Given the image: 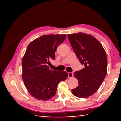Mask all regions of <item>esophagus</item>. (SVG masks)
<instances>
[{
  "label": "esophagus",
  "mask_w": 121,
  "mask_h": 121,
  "mask_svg": "<svg viewBox=\"0 0 121 121\" xmlns=\"http://www.w3.org/2000/svg\"><path fill=\"white\" fill-rule=\"evenodd\" d=\"M73 73H68V78L73 77Z\"/></svg>",
  "instance_id": "1"
}]
</instances>
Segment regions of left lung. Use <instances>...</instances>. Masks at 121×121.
I'll return each instance as SVG.
<instances>
[{
	"label": "left lung",
	"mask_w": 121,
	"mask_h": 121,
	"mask_svg": "<svg viewBox=\"0 0 121 121\" xmlns=\"http://www.w3.org/2000/svg\"><path fill=\"white\" fill-rule=\"evenodd\" d=\"M73 51L84 68L75 71L78 86L71 90L78 98H87L99 89L107 74V58L101 44L91 35L82 32L68 34Z\"/></svg>",
	"instance_id": "1"
}]
</instances>
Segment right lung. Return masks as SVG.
Returning a JSON list of instances; mask_svg holds the SVG:
<instances>
[{
    "instance_id": "right-lung-1",
    "label": "right lung",
    "mask_w": 121,
    "mask_h": 121,
    "mask_svg": "<svg viewBox=\"0 0 121 121\" xmlns=\"http://www.w3.org/2000/svg\"><path fill=\"white\" fill-rule=\"evenodd\" d=\"M67 35H43L28 45L22 61V78L30 95L40 100H48L56 95L61 81L68 77L66 71L51 70L47 64L55 58V52Z\"/></svg>"
}]
</instances>
